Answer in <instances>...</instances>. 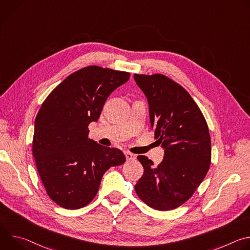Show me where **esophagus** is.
Segmentation results:
<instances>
[{
    "label": "esophagus",
    "mask_w": 250,
    "mask_h": 250,
    "mask_svg": "<svg viewBox=\"0 0 250 250\" xmlns=\"http://www.w3.org/2000/svg\"><path fill=\"white\" fill-rule=\"evenodd\" d=\"M125 155L126 157V160H135L136 159L135 154H132L130 152H125Z\"/></svg>",
    "instance_id": "1"
}]
</instances>
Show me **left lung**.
I'll list each match as a JSON object with an SVG mask.
<instances>
[{"mask_svg": "<svg viewBox=\"0 0 250 250\" xmlns=\"http://www.w3.org/2000/svg\"><path fill=\"white\" fill-rule=\"evenodd\" d=\"M133 77L147 98L154 137L164 149L157 167L148 157L137 156L144 175L134 189L150 208L174 209L192 197L208 171V127L199 106L182 86L162 74Z\"/></svg>", "mask_w": 250, "mask_h": 250, "instance_id": "8db88e82", "label": "left lung"}]
</instances>
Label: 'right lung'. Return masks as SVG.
I'll return each mask as SVG.
<instances>
[{
	"label": "right lung",
	"mask_w": 250,
	"mask_h": 250,
	"mask_svg": "<svg viewBox=\"0 0 250 250\" xmlns=\"http://www.w3.org/2000/svg\"><path fill=\"white\" fill-rule=\"evenodd\" d=\"M130 74L88 66L69 75L45 99L35 118L32 154L50 199L67 209L88 205L104 172L125 163L118 148L88 137L104 102Z\"/></svg>",
	"instance_id": "1"
}]
</instances>
